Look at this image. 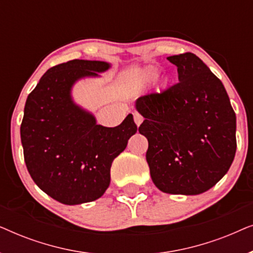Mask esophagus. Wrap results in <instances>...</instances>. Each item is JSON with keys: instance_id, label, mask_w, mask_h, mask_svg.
<instances>
[{"instance_id": "34e87169", "label": "esophagus", "mask_w": 253, "mask_h": 253, "mask_svg": "<svg viewBox=\"0 0 253 253\" xmlns=\"http://www.w3.org/2000/svg\"><path fill=\"white\" fill-rule=\"evenodd\" d=\"M133 120H134V123H136L137 126H139L140 124L143 123V121H144L143 116H141L140 114H138V113H134L133 114Z\"/></svg>"}]
</instances>
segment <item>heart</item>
Segmentation results:
<instances>
[{"label":"heart","mask_w":253,"mask_h":253,"mask_svg":"<svg viewBox=\"0 0 253 253\" xmlns=\"http://www.w3.org/2000/svg\"><path fill=\"white\" fill-rule=\"evenodd\" d=\"M158 74H159V70L157 68L153 67V65H147V67L141 69L139 75H138V78H139L140 81L150 82L152 79L157 77Z\"/></svg>","instance_id":"b5f03b06"}]
</instances>
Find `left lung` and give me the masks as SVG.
Instances as JSON below:
<instances>
[{
    "label": "left lung",
    "mask_w": 253,
    "mask_h": 253,
    "mask_svg": "<svg viewBox=\"0 0 253 253\" xmlns=\"http://www.w3.org/2000/svg\"><path fill=\"white\" fill-rule=\"evenodd\" d=\"M167 60L178 84L136 100L144 117L152 181L165 193L196 196L213 188L236 153V115L219 78L192 53Z\"/></svg>",
    "instance_id": "8db88e82"
}]
</instances>
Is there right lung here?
<instances>
[{
  "instance_id": "obj_1",
  "label": "right lung",
  "mask_w": 253,
  "mask_h": 253,
  "mask_svg": "<svg viewBox=\"0 0 253 253\" xmlns=\"http://www.w3.org/2000/svg\"><path fill=\"white\" fill-rule=\"evenodd\" d=\"M110 68L105 61L58 64L27 96L20 126L27 170L44 193L65 205L94 202L106 192L114 159L137 132L131 114L117 126H100L72 96L76 83L100 78Z\"/></svg>"
}]
</instances>
